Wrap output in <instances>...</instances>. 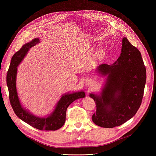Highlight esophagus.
<instances>
[{"label":"esophagus","instance_id":"1","mask_svg":"<svg viewBox=\"0 0 156 156\" xmlns=\"http://www.w3.org/2000/svg\"><path fill=\"white\" fill-rule=\"evenodd\" d=\"M84 83H85V85L86 86H90L92 84V81L91 80H90V79H87V80H85Z\"/></svg>","mask_w":156,"mask_h":156}]
</instances>
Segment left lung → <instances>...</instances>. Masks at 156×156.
<instances>
[{
  "instance_id": "8db88e82",
  "label": "left lung",
  "mask_w": 156,
  "mask_h": 156,
  "mask_svg": "<svg viewBox=\"0 0 156 156\" xmlns=\"http://www.w3.org/2000/svg\"><path fill=\"white\" fill-rule=\"evenodd\" d=\"M98 71L107 78L101 96L90 95L96 104L93 122L104 128L120 126L136 114L142 102L146 71L141 54L123 37L117 60L101 65Z\"/></svg>"
}]
</instances>
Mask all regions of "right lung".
<instances>
[{
	"instance_id": "add662e5",
	"label": "right lung",
	"mask_w": 156,
	"mask_h": 156,
	"mask_svg": "<svg viewBox=\"0 0 156 156\" xmlns=\"http://www.w3.org/2000/svg\"><path fill=\"white\" fill-rule=\"evenodd\" d=\"M39 42L37 38L25 44L13 55L7 74V84L9 89V99L12 107L16 116L31 126L39 130H57L65 123L66 112L68 107L75 100L85 97L83 91L66 94L62 96L53 113L47 118H39L30 114L21 107L16 89L17 66L23 59L28 50Z\"/></svg>"
}]
</instances>
